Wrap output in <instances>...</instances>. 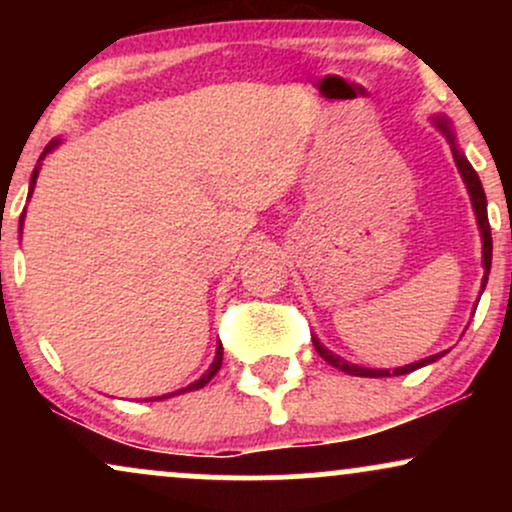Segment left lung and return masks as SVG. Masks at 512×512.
Returning a JSON list of instances; mask_svg holds the SVG:
<instances>
[{
    "label": "left lung",
    "mask_w": 512,
    "mask_h": 512,
    "mask_svg": "<svg viewBox=\"0 0 512 512\" xmlns=\"http://www.w3.org/2000/svg\"><path fill=\"white\" fill-rule=\"evenodd\" d=\"M433 122H436V127L440 129V132L445 134V137H448V142H450V146H452V156H455V163H457V168H460L464 185H467L469 197H472L474 214H477L479 231H481V243H484V281H481V291H484L486 281H489V272H491V250H493V243H491V226H489V214H486V195H484V187H481V180H479L477 170L472 168V163H469L467 158H464L462 151L457 149V144H455V134H452L450 122L445 120V117H436V120H433ZM313 346H315L317 354H320L322 358H325V361L330 363V366L339 368V370H344V373H349V375H361V378H390V375H407V373H411V370L424 368V366H428V363L438 361V358L443 356V354H436V356L421 358V361L409 363V366H402V368H395V370H392V373H390V370H375V368H361V366H354V363L344 361V358L334 356L330 349H325V346H322L320 342H317V337H313Z\"/></svg>",
    "instance_id": "1"
}]
</instances>
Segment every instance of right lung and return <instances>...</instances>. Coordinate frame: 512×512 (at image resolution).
<instances>
[{
	"label": "right lung",
	"instance_id": "obj_1",
	"mask_svg": "<svg viewBox=\"0 0 512 512\" xmlns=\"http://www.w3.org/2000/svg\"><path fill=\"white\" fill-rule=\"evenodd\" d=\"M57 144H60V142H57V139H55V142H52V144H48V149H45V154H48V151L55 149ZM45 154H43V156H45ZM43 156H40V158H43ZM35 178H38V168H35V170H33V175H31V192H33V187H35ZM31 192H28V195H31ZM21 223H23V216H21ZM221 361H223V346L219 344V346H216V358H214V363H211L207 373H204L202 378H199V380H195V383H192V385H187L185 390H178V392H173V395H180V392H190V390H199V387H204V385H207L209 380L214 378L216 373H219V368H221ZM173 395H166V397H173ZM156 399H163V397H156Z\"/></svg>",
	"mask_w": 512,
	"mask_h": 512
}]
</instances>
